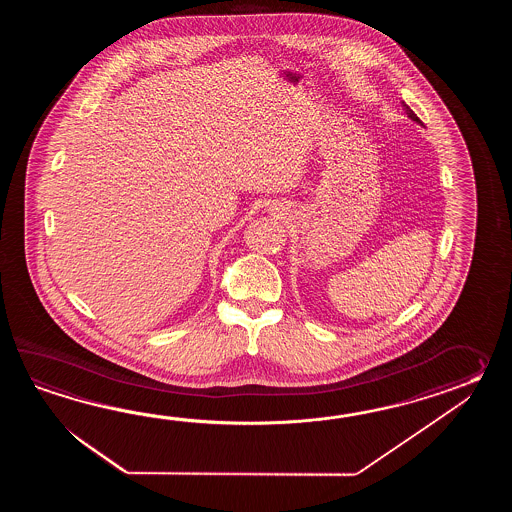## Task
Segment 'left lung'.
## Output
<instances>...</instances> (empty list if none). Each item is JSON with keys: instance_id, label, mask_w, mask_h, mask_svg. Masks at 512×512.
I'll use <instances>...</instances> for the list:
<instances>
[{"instance_id": "1", "label": "left lung", "mask_w": 512, "mask_h": 512, "mask_svg": "<svg viewBox=\"0 0 512 512\" xmlns=\"http://www.w3.org/2000/svg\"><path fill=\"white\" fill-rule=\"evenodd\" d=\"M403 108H404V111H406V115H408V119H412V120H414V122H417V124H421V120H419V117H417V115H415L414 111H412V109H410V106H408V104H404V102H403Z\"/></svg>"}]
</instances>
